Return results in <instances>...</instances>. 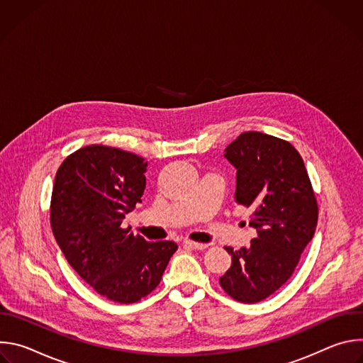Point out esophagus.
I'll use <instances>...</instances> for the list:
<instances>
[{
  "label": "esophagus",
  "instance_id": "1",
  "mask_svg": "<svg viewBox=\"0 0 363 363\" xmlns=\"http://www.w3.org/2000/svg\"><path fill=\"white\" fill-rule=\"evenodd\" d=\"M184 245L185 247H188V248H191V250H205L206 247V244H202V242H195V241H185L184 242Z\"/></svg>",
  "mask_w": 363,
  "mask_h": 363
}]
</instances>
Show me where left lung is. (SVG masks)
<instances>
[{
  "label": "left lung",
  "mask_w": 363,
  "mask_h": 363,
  "mask_svg": "<svg viewBox=\"0 0 363 363\" xmlns=\"http://www.w3.org/2000/svg\"><path fill=\"white\" fill-rule=\"evenodd\" d=\"M224 157L237 168L238 205L250 206L257 238L231 254V267L220 279L237 301L257 303L272 296L294 273L300 255L315 235L319 208L300 153L284 139L244 132Z\"/></svg>",
  "instance_id": "left-lung-1"
}]
</instances>
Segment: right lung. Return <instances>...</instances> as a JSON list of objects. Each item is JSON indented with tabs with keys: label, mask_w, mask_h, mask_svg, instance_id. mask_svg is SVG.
Returning a JSON list of instances; mask_svg holds the SVG:
<instances>
[{
	"label": "right lung",
	"mask_w": 363,
	"mask_h": 363,
	"mask_svg": "<svg viewBox=\"0 0 363 363\" xmlns=\"http://www.w3.org/2000/svg\"><path fill=\"white\" fill-rule=\"evenodd\" d=\"M146 162L132 152L89 145L60 165L50 224L67 263L100 296L129 304L161 283L174 241L147 242L122 228L146 186Z\"/></svg>",
	"instance_id": "1"
}]
</instances>
